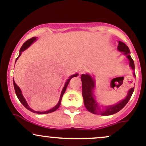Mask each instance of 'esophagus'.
I'll return each instance as SVG.
<instances>
[{"label": "esophagus", "instance_id": "obj_1", "mask_svg": "<svg viewBox=\"0 0 146 146\" xmlns=\"http://www.w3.org/2000/svg\"><path fill=\"white\" fill-rule=\"evenodd\" d=\"M84 73V70H82L81 73Z\"/></svg>", "mask_w": 146, "mask_h": 146}]
</instances>
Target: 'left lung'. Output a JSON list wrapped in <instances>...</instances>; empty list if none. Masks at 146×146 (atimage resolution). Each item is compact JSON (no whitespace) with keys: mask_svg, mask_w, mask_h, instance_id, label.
Here are the masks:
<instances>
[{"mask_svg":"<svg viewBox=\"0 0 146 146\" xmlns=\"http://www.w3.org/2000/svg\"><path fill=\"white\" fill-rule=\"evenodd\" d=\"M119 51L123 52L125 55H126L127 58L130 61V66L132 69H135V64L134 61L130 56V49L126 44L119 41V44L117 46ZM134 75L135 76V73H134ZM82 82V96L84 99V104L86 109L90 113L95 114V115H100L106 116V115H111L113 114L117 113L119 110H121L125 105L127 104L130 98H131L132 93H133L135 87L130 88L129 90L128 95L124 100H122L119 103L113 106H107L104 108H100V106L98 105L94 99V95L93 94V90L95 87V82L91 76L88 74H82L81 77Z\"/></svg>","mask_w":146,"mask_h":146,"instance_id":"left-lung-1","label":"left lung"}]
</instances>
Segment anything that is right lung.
Masks as SVG:
<instances>
[{
  "instance_id": "1",
  "label": "right lung",
  "mask_w": 146,
  "mask_h": 146,
  "mask_svg": "<svg viewBox=\"0 0 146 146\" xmlns=\"http://www.w3.org/2000/svg\"><path fill=\"white\" fill-rule=\"evenodd\" d=\"M36 37H33V38H30V39L27 40L25 42L24 44H23V46H21V49H20L19 56H18V58H16V60H17L18 58H19V56L21 55L22 52H23V51H25V50L26 49V48H27L28 47H29L30 45H31V44H32V43L33 42L36 40ZM76 76H78V74H75V75H71V76L69 78V79H68L67 81H66V84H65V85H64V88H63L62 91V93H61V95H60V98L59 102H58V104H57L55 107H53V108H51V110H47V111H44V112H37V111H35V110H32V109H31V108H30L29 106H28V104H27V103L26 100H25L24 97H23V95H22L21 89H20L19 87H18V86H17V85L16 84V83H15L14 80V89H15V92H16V96H17V98H18V100H20V102H21V103H22V104L25 107V108H27V109H28L29 110H30V111L33 112V113H38V114H46V113H52V112L56 111V110L57 109H58V108H59L60 106V103H61L62 98L64 93V92L66 91V87H67L68 83H69V82H70V80H71V78H74V77H76Z\"/></svg>"
}]
</instances>
